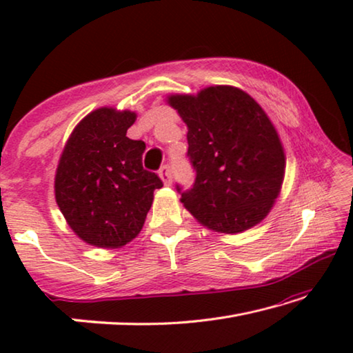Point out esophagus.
Listing matches in <instances>:
<instances>
[{
    "label": "esophagus",
    "instance_id": "esophagus-1",
    "mask_svg": "<svg viewBox=\"0 0 353 353\" xmlns=\"http://www.w3.org/2000/svg\"><path fill=\"white\" fill-rule=\"evenodd\" d=\"M159 176H160V179H162L165 185H171L172 179H171V168H170V165H163L162 168H160V171H159Z\"/></svg>",
    "mask_w": 353,
    "mask_h": 353
}]
</instances>
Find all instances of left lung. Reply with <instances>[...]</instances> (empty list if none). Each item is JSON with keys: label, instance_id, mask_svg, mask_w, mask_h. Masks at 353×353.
I'll use <instances>...</instances> for the list:
<instances>
[{"label": "left lung", "instance_id": "left-lung-1", "mask_svg": "<svg viewBox=\"0 0 353 353\" xmlns=\"http://www.w3.org/2000/svg\"><path fill=\"white\" fill-rule=\"evenodd\" d=\"M168 104L187 124V157L196 171L190 190L176 187L185 208L221 234L265 219L282 188L285 152L260 104L230 85L171 94Z\"/></svg>", "mask_w": 353, "mask_h": 353}]
</instances>
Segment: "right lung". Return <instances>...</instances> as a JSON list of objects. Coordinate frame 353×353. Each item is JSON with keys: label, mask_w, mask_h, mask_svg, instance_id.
I'll list each match as a JSON object with an SVG mask.
<instances>
[{"label": "right lung", "mask_w": 353, "mask_h": 353, "mask_svg": "<svg viewBox=\"0 0 353 353\" xmlns=\"http://www.w3.org/2000/svg\"><path fill=\"white\" fill-rule=\"evenodd\" d=\"M137 115L101 107L71 132L59 160L56 202L74 234L104 249L121 248L140 234L163 182L143 168L146 145L130 140Z\"/></svg>", "instance_id": "right-lung-1"}]
</instances>
